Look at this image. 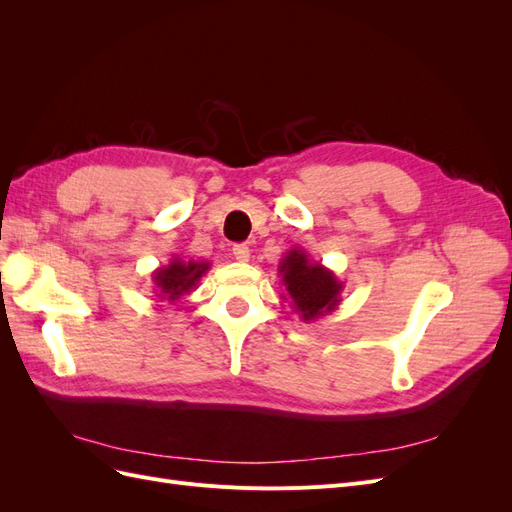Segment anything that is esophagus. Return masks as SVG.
Wrapping results in <instances>:
<instances>
[{"instance_id":"esophagus-1","label":"esophagus","mask_w":512,"mask_h":512,"mask_svg":"<svg viewBox=\"0 0 512 512\" xmlns=\"http://www.w3.org/2000/svg\"><path fill=\"white\" fill-rule=\"evenodd\" d=\"M232 256H235L239 262H247L250 260V247H247L245 243H239L232 247Z\"/></svg>"}]
</instances>
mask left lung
Segmentation results:
<instances>
[{"label":"left lung","instance_id":"1","mask_svg":"<svg viewBox=\"0 0 512 512\" xmlns=\"http://www.w3.org/2000/svg\"><path fill=\"white\" fill-rule=\"evenodd\" d=\"M277 271L282 275V284L292 301V309L303 322H314L327 316L342 303L344 282H339L331 269L309 258L303 247L288 250L282 256Z\"/></svg>","mask_w":512,"mask_h":512}]
</instances>
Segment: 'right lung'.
<instances>
[{
	"label": "right lung",
	"mask_w": 512,
	"mask_h": 512,
	"mask_svg": "<svg viewBox=\"0 0 512 512\" xmlns=\"http://www.w3.org/2000/svg\"><path fill=\"white\" fill-rule=\"evenodd\" d=\"M211 269L207 260H181L175 256L166 267H158L151 273L153 288H156L160 301H177L183 294L196 290L203 275Z\"/></svg>",
	"instance_id": "obj_1"
}]
</instances>
